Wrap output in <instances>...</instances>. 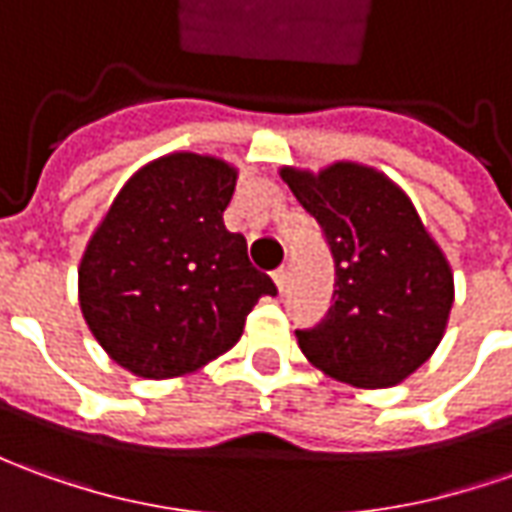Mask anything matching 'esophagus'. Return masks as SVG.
<instances>
[{
    "instance_id": "34e87169",
    "label": "esophagus",
    "mask_w": 512,
    "mask_h": 512,
    "mask_svg": "<svg viewBox=\"0 0 512 512\" xmlns=\"http://www.w3.org/2000/svg\"><path fill=\"white\" fill-rule=\"evenodd\" d=\"M285 283H288V271L285 269L274 271V285H277V291H285Z\"/></svg>"
}]
</instances>
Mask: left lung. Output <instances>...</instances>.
Masks as SVG:
<instances>
[{
    "label": "left lung",
    "mask_w": 512,
    "mask_h": 512,
    "mask_svg": "<svg viewBox=\"0 0 512 512\" xmlns=\"http://www.w3.org/2000/svg\"><path fill=\"white\" fill-rule=\"evenodd\" d=\"M336 263L328 316L297 330L305 358L350 387H395L426 364L454 305V271L415 204L381 170L333 162L280 168Z\"/></svg>",
    "instance_id": "8db88e82"
}]
</instances>
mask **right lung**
Listing matches in <instances>:
<instances>
[{
    "label": "right lung",
    "mask_w": 512,
    "mask_h": 512,
    "mask_svg": "<svg viewBox=\"0 0 512 512\" xmlns=\"http://www.w3.org/2000/svg\"><path fill=\"white\" fill-rule=\"evenodd\" d=\"M238 168L218 156H159L123 184L86 243L78 302L97 344L139 378H179L241 339L277 288L224 227Z\"/></svg>",
    "instance_id": "obj_1"
}]
</instances>
